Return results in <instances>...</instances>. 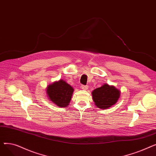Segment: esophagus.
Wrapping results in <instances>:
<instances>
[{
	"label": "esophagus",
	"instance_id": "esophagus-1",
	"mask_svg": "<svg viewBox=\"0 0 156 156\" xmlns=\"http://www.w3.org/2000/svg\"><path fill=\"white\" fill-rule=\"evenodd\" d=\"M81 89H83V90H87L88 89V86L87 85H81Z\"/></svg>",
	"mask_w": 156,
	"mask_h": 156
}]
</instances>
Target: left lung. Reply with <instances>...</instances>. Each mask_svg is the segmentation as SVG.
<instances>
[{"label":"left lung","mask_w":156,"mask_h":156,"mask_svg":"<svg viewBox=\"0 0 156 156\" xmlns=\"http://www.w3.org/2000/svg\"><path fill=\"white\" fill-rule=\"evenodd\" d=\"M121 91L113 85L108 83L102 85L92 91L93 101L96 107L107 109L112 107L119 99Z\"/></svg>","instance_id":"left-lung-1"}]
</instances>
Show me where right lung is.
Listing matches in <instances>:
<instances>
[{"instance_id": "add662e5", "label": "right lung", "mask_w": 156, "mask_h": 156, "mask_svg": "<svg viewBox=\"0 0 156 156\" xmlns=\"http://www.w3.org/2000/svg\"><path fill=\"white\" fill-rule=\"evenodd\" d=\"M74 88L62 79L48 85L46 88L47 97L57 107L65 108L69 105Z\"/></svg>"}]
</instances>
